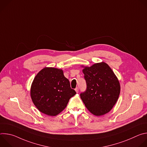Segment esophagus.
Listing matches in <instances>:
<instances>
[{
	"mask_svg": "<svg viewBox=\"0 0 147 147\" xmlns=\"http://www.w3.org/2000/svg\"><path fill=\"white\" fill-rule=\"evenodd\" d=\"M78 90H78V87H76V89H75V91H76V92H77V93H78Z\"/></svg>",
	"mask_w": 147,
	"mask_h": 147,
	"instance_id": "obj_1",
	"label": "esophagus"
}]
</instances>
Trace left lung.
<instances>
[{"label":"left lung","instance_id":"1","mask_svg":"<svg viewBox=\"0 0 147 147\" xmlns=\"http://www.w3.org/2000/svg\"><path fill=\"white\" fill-rule=\"evenodd\" d=\"M87 88L80 97L90 112L96 116L109 112L116 103L120 91L119 80L105 63H96L82 70Z\"/></svg>","mask_w":147,"mask_h":147}]
</instances>
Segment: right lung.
Returning <instances> with one entry per match:
<instances>
[{
    "mask_svg": "<svg viewBox=\"0 0 147 147\" xmlns=\"http://www.w3.org/2000/svg\"><path fill=\"white\" fill-rule=\"evenodd\" d=\"M76 94L63 70L45 67L35 76L31 88V96L37 109L49 116H56L67 106Z\"/></svg>",
    "mask_w": 147,
    "mask_h": 147,
    "instance_id": "right-lung-1",
    "label": "right lung"
}]
</instances>
